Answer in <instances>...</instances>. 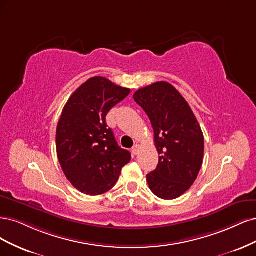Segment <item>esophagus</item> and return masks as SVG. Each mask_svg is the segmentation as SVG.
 <instances>
[{"mask_svg": "<svg viewBox=\"0 0 256 256\" xmlns=\"http://www.w3.org/2000/svg\"><path fill=\"white\" fill-rule=\"evenodd\" d=\"M139 149H140V146L138 144H135L133 146V149H132V153H133L134 155H137L139 153Z\"/></svg>", "mask_w": 256, "mask_h": 256, "instance_id": "34e87169", "label": "esophagus"}]
</instances>
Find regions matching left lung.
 Returning <instances> with one entry per match:
<instances>
[{
	"label": "left lung",
	"mask_w": 256,
	"mask_h": 256,
	"mask_svg": "<svg viewBox=\"0 0 256 256\" xmlns=\"http://www.w3.org/2000/svg\"><path fill=\"white\" fill-rule=\"evenodd\" d=\"M134 100L151 121L160 155L158 168L146 176V182L160 199H176L192 187L202 166L204 137L199 122L167 82L140 88Z\"/></svg>",
	"instance_id": "left-lung-1"
}]
</instances>
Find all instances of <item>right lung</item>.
<instances>
[{
  "instance_id": "add662e5",
  "label": "right lung",
  "mask_w": 256,
  "mask_h": 256,
  "mask_svg": "<svg viewBox=\"0 0 256 256\" xmlns=\"http://www.w3.org/2000/svg\"><path fill=\"white\" fill-rule=\"evenodd\" d=\"M130 92L94 76L80 85L64 107L56 128L57 156L66 178L80 192H108L130 160V153L118 146L105 119Z\"/></svg>"
}]
</instances>
